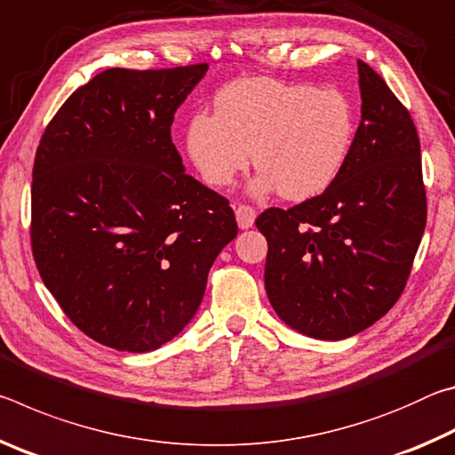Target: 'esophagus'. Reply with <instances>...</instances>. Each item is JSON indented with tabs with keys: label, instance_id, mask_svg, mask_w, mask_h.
Segmentation results:
<instances>
[{
	"label": "esophagus",
	"instance_id": "34e87169",
	"mask_svg": "<svg viewBox=\"0 0 455 455\" xmlns=\"http://www.w3.org/2000/svg\"><path fill=\"white\" fill-rule=\"evenodd\" d=\"M235 214H236V222H238V227H241V228H251L252 225H255L257 212H255V209H252V206H249V204H241V206H236Z\"/></svg>",
	"mask_w": 455,
	"mask_h": 455
}]
</instances>
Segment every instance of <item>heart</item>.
Here are the masks:
<instances>
[{
    "label": "heart",
    "mask_w": 455,
    "mask_h": 455,
    "mask_svg": "<svg viewBox=\"0 0 455 455\" xmlns=\"http://www.w3.org/2000/svg\"><path fill=\"white\" fill-rule=\"evenodd\" d=\"M217 114L190 120L187 148L206 184L225 188L252 163V192L279 190L305 200L329 188L347 163L355 114L337 88L273 78L228 84L214 98Z\"/></svg>",
    "instance_id": "1"
}]
</instances>
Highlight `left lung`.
<instances>
[{
    "label": "left lung",
    "mask_w": 455,
    "mask_h": 455,
    "mask_svg": "<svg viewBox=\"0 0 455 455\" xmlns=\"http://www.w3.org/2000/svg\"><path fill=\"white\" fill-rule=\"evenodd\" d=\"M359 66L361 122L343 171L319 196L267 209L265 287L275 313L315 339L351 337L397 303L426 230L418 130L394 92Z\"/></svg>",
    "instance_id": "1"
}]
</instances>
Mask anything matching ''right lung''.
Wrapping results in <instances>:
<instances>
[{
    "label": "right lung",
    "instance_id": "1",
    "mask_svg": "<svg viewBox=\"0 0 455 455\" xmlns=\"http://www.w3.org/2000/svg\"><path fill=\"white\" fill-rule=\"evenodd\" d=\"M209 64L110 68L66 100L34 160L32 252L82 333L146 353L195 317L236 236L228 200L184 172L171 126Z\"/></svg>",
    "mask_w": 455,
    "mask_h": 455
}]
</instances>
